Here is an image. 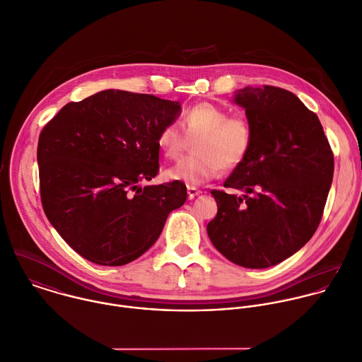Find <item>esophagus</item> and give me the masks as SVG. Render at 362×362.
I'll use <instances>...</instances> for the list:
<instances>
[{"label": "esophagus", "mask_w": 362, "mask_h": 362, "mask_svg": "<svg viewBox=\"0 0 362 362\" xmlns=\"http://www.w3.org/2000/svg\"><path fill=\"white\" fill-rule=\"evenodd\" d=\"M203 192L202 190H199L197 187H194V186H187V196H189V199H194L196 196H199V194H202Z\"/></svg>", "instance_id": "obj_1"}]
</instances>
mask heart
<instances>
[{
  "instance_id": "heart-1",
  "label": "heart",
  "mask_w": 362,
  "mask_h": 362,
  "mask_svg": "<svg viewBox=\"0 0 362 362\" xmlns=\"http://www.w3.org/2000/svg\"><path fill=\"white\" fill-rule=\"evenodd\" d=\"M194 138V152L169 168L165 172L166 179L202 185L220 176L224 168H237L251 151L254 129L245 115L230 114L226 107L204 101L186 108L180 125H163L156 142L162 155L175 160Z\"/></svg>"
}]
</instances>
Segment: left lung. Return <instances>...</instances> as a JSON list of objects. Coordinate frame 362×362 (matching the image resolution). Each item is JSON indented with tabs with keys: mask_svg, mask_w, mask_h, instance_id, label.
<instances>
[{
	"mask_svg": "<svg viewBox=\"0 0 362 362\" xmlns=\"http://www.w3.org/2000/svg\"><path fill=\"white\" fill-rule=\"evenodd\" d=\"M234 101L245 108L254 141L224 187L245 194L211 190L218 211L207 234L231 262L264 269L292 257L316 233L334 156L317 115L293 93L275 86L245 87Z\"/></svg>",
	"mask_w": 362,
	"mask_h": 362,
	"instance_id": "8db88e82",
	"label": "left lung"
}]
</instances>
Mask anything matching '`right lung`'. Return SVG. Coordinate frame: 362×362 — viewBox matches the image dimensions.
Here are the masks:
<instances>
[{"instance_id": "1", "label": "right lung", "mask_w": 362, "mask_h": 362, "mask_svg": "<svg viewBox=\"0 0 362 362\" xmlns=\"http://www.w3.org/2000/svg\"><path fill=\"white\" fill-rule=\"evenodd\" d=\"M179 101L104 90L66 104L37 142L43 211L60 237L97 265L121 267L159 238L185 183L141 187L159 172L158 134L180 114Z\"/></svg>"}]
</instances>
